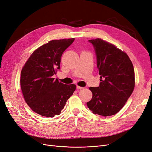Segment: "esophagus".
I'll return each instance as SVG.
<instances>
[{"mask_svg":"<svg viewBox=\"0 0 152 152\" xmlns=\"http://www.w3.org/2000/svg\"><path fill=\"white\" fill-rule=\"evenodd\" d=\"M83 88H84L83 87H79V86H77V89L78 90H82V89H83Z\"/></svg>","mask_w":152,"mask_h":152,"instance_id":"esophagus-1","label":"esophagus"}]
</instances>
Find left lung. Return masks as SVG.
I'll return each mask as SVG.
<instances>
[{"label":"left lung","mask_w":152,"mask_h":152,"mask_svg":"<svg viewBox=\"0 0 152 152\" xmlns=\"http://www.w3.org/2000/svg\"><path fill=\"white\" fill-rule=\"evenodd\" d=\"M94 46L100 75L99 87H90L92 98L87 103L94 114H116L125 105L135 87V72L127 54L101 39L88 40Z\"/></svg>","instance_id":"1"}]
</instances>
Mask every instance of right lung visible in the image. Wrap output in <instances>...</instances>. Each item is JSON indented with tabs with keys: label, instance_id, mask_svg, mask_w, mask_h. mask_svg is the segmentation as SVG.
I'll return each instance as SVG.
<instances>
[{
	"label": "right lung",
	"instance_id": "add662e5",
	"mask_svg": "<svg viewBox=\"0 0 152 152\" xmlns=\"http://www.w3.org/2000/svg\"><path fill=\"white\" fill-rule=\"evenodd\" d=\"M74 40L49 41L36 49L22 68L20 87L24 99L42 116L58 115L76 89L74 84L65 85L53 78L60 69L62 53Z\"/></svg>",
	"mask_w": 152,
	"mask_h": 152
}]
</instances>
